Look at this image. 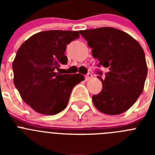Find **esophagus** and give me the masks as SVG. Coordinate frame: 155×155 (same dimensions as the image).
<instances>
[{
  "instance_id": "obj_1",
  "label": "esophagus",
  "mask_w": 155,
  "mask_h": 155,
  "mask_svg": "<svg viewBox=\"0 0 155 155\" xmlns=\"http://www.w3.org/2000/svg\"><path fill=\"white\" fill-rule=\"evenodd\" d=\"M91 78H92V74H87L85 75V81H88L89 79H91Z\"/></svg>"
}]
</instances>
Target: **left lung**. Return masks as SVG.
<instances>
[{
	"mask_svg": "<svg viewBox=\"0 0 155 155\" xmlns=\"http://www.w3.org/2000/svg\"><path fill=\"white\" fill-rule=\"evenodd\" d=\"M80 33L92 49L98 65L109 69L104 79L98 76L102 90L92 96L94 106L105 114L124 113L143 92L147 74L143 48L127 32L111 27L82 30ZM98 74H102L101 71Z\"/></svg>",
	"mask_w": 155,
	"mask_h": 155,
	"instance_id": "obj_1",
	"label": "left lung"
}]
</instances>
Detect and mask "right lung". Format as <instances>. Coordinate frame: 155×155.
I'll list each match as a JSON object with an SVG mask.
<instances>
[{
	"mask_svg": "<svg viewBox=\"0 0 155 155\" xmlns=\"http://www.w3.org/2000/svg\"><path fill=\"white\" fill-rule=\"evenodd\" d=\"M79 37V31H40L25 41L12 64L14 84L21 98L31 109L43 115L64 110L73 87L84 75L61 74L56 69L67 64V45Z\"/></svg>",
	"mask_w": 155,
	"mask_h": 155,
	"instance_id": "right-lung-1",
	"label": "right lung"
}]
</instances>
